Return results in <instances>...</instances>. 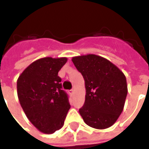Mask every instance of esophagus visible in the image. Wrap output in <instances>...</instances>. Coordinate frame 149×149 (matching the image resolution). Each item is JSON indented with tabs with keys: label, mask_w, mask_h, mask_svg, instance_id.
Listing matches in <instances>:
<instances>
[{
	"label": "esophagus",
	"mask_w": 149,
	"mask_h": 149,
	"mask_svg": "<svg viewBox=\"0 0 149 149\" xmlns=\"http://www.w3.org/2000/svg\"><path fill=\"white\" fill-rule=\"evenodd\" d=\"M69 93L71 94V95H73V93H74V90H73V89H71V90L69 91Z\"/></svg>",
	"instance_id": "34e87169"
}]
</instances>
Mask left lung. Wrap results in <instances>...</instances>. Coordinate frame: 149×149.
Listing matches in <instances>:
<instances>
[{
  "label": "left lung",
  "mask_w": 149,
  "mask_h": 149,
  "mask_svg": "<svg viewBox=\"0 0 149 149\" xmlns=\"http://www.w3.org/2000/svg\"><path fill=\"white\" fill-rule=\"evenodd\" d=\"M72 61L85 84V101L79 112L97 129L111 127L121 114L128 94L125 74L109 60L95 54L74 56Z\"/></svg>",
  "instance_id": "left-lung-1"
}]
</instances>
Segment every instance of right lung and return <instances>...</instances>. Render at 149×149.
Here are the masks:
<instances>
[{
	"label": "right lung",
	"mask_w": 149,
	"mask_h": 149,
	"mask_svg": "<svg viewBox=\"0 0 149 149\" xmlns=\"http://www.w3.org/2000/svg\"><path fill=\"white\" fill-rule=\"evenodd\" d=\"M67 61L66 57L40 58L29 65L17 79L18 99L25 115L45 134L62 128L71 107L58 76Z\"/></svg>",
	"instance_id": "obj_1"
}]
</instances>
